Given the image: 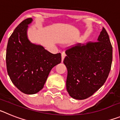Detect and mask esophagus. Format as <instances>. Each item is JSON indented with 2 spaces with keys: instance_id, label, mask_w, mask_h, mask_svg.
<instances>
[{
  "instance_id": "obj_1",
  "label": "esophagus",
  "mask_w": 120,
  "mask_h": 120,
  "mask_svg": "<svg viewBox=\"0 0 120 120\" xmlns=\"http://www.w3.org/2000/svg\"><path fill=\"white\" fill-rule=\"evenodd\" d=\"M61 55H62V62H63L65 56H66V54H65V52H62L61 53Z\"/></svg>"
}]
</instances>
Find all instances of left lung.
I'll return each instance as SVG.
<instances>
[{
	"label": "left lung",
	"instance_id": "obj_1",
	"mask_svg": "<svg viewBox=\"0 0 120 120\" xmlns=\"http://www.w3.org/2000/svg\"><path fill=\"white\" fill-rule=\"evenodd\" d=\"M65 53L68 93L75 99L88 98L105 83L111 71L112 46L108 32L103 27L98 41L72 45Z\"/></svg>",
	"mask_w": 120,
	"mask_h": 120
}]
</instances>
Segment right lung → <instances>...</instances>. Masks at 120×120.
I'll return each instance as SVG.
<instances>
[{"mask_svg":"<svg viewBox=\"0 0 120 120\" xmlns=\"http://www.w3.org/2000/svg\"><path fill=\"white\" fill-rule=\"evenodd\" d=\"M32 21L28 18L17 26L8 40L6 53L7 72L22 93L34 94L42 90L50 71L61 63V54H52L43 46L32 44L26 31Z\"/></svg>","mask_w":120,"mask_h":120,"instance_id":"add662e5","label":"right lung"}]
</instances>
